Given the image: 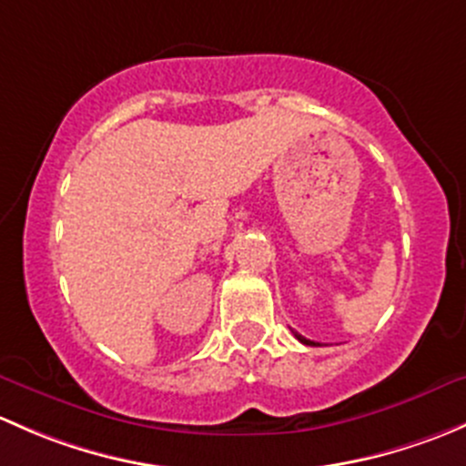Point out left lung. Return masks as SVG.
<instances>
[{"instance_id": "1", "label": "left lung", "mask_w": 466, "mask_h": 466, "mask_svg": "<svg viewBox=\"0 0 466 466\" xmlns=\"http://www.w3.org/2000/svg\"><path fill=\"white\" fill-rule=\"evenodd\" d=\"M296 334V332H294ZM296 339L300 340V343H305V345H319V343H314V340H309V339H305V337H300V334H296Z\"/></svg>"}]
</instances>
